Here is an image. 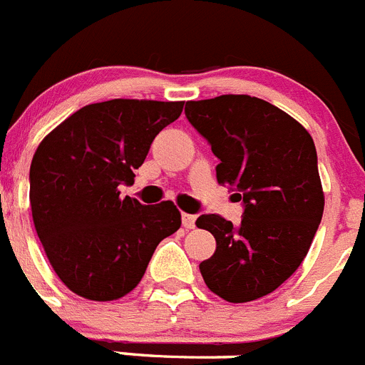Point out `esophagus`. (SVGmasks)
<instances>
[{
    "instance_id": "obj_1",
    "label": "esophagus",
    "mask_w": 365,
    "mask_h": 365,
    "mask_svg": "<svg viewBox=\"0 0 365 365\" xmlns=\"http://www.w3.org/2000/svg\"><path fill=\"white\" fill-rule=\"evenodd\" d=\"M182 223H183V227H185V229H195L196 215H189V212H183Z\"/></svg>"
}]
</instances>
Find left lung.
Instances as JSON below:
<instances>
[{
    "mask_svg": "<svg viewBox=\"0 0 365 365\" xmlns=\"http://www.w3.org/2000/svg\"><path fill=\"white\" fill-rule=\"evenodd\" d=\"M185 116L220 160L218 183L244 203L240 225L218 215L196 220L216 238L200 272L232 304L265 297L297 271L320 225L324 192L313 138L284 110L245 94L187 101Z\"/></svg>",
    "mask_w": 365,
    "mask_h": 365,
    "instance_id": "8db88e82",
    "label": "left lung"
}]
</instances>
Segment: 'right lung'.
I'll use <instances>...</instances> for the list:
<instances>
[{
  "label": "right lung",
  "mask_w": 365,
  "mask_h": 365,
  "mask_svg": "<svg viewBox=\"0 0 365 365\" xmlns=\"http://www.w3.org/2000/svg\"><path fill=\"white\" fill-rule=\"evenodd\" d=\"M183 101L109 100L85 105L39 143L31 207L52 269L72 293L109 302L130 293L163 238L182 225L173 202L121 198L156 134Z\"/></svg>",
  "instance_id": "add662e5"
}]
</instances>
